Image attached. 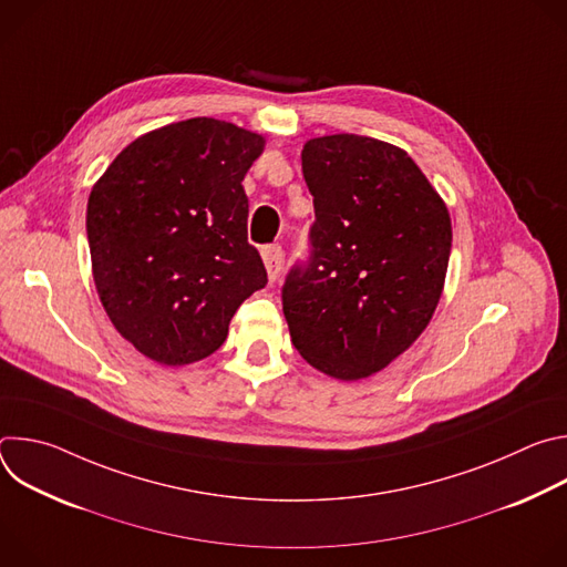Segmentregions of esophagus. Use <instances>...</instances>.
I'll list each match as a JSON object with an SVG mask.
<instances>
[{
    "mask_svg": "<svg viewBox=\"0 0 567 567\" xmlns=\"http://www.w3.org/2000/svg\"><path fill=\"white\" fill-rule=\"evenodd\" d=\"M282 247L280 245H269L262 249V260H265V267H267V274H269V280H276L280 269H282Z\"/></svg>",
    "mask_w": 567,
    "mask_h": 567,
    "instance_id": "1",
    "label": "esophagus"
}]
</instances>
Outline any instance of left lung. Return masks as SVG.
Masks as SVG:
<instances>
[{
  "instance_id": "8db88e82",
  "label": "left lung",
  "mask_w": 567,
  "mask_h": 567,
  "mask_svg": "<svg viewBox=\"0 0 567 567\" xmlns=\"http://www.w3.org/2000/svg\"><path fill=\"white\" fill-rule=\"evenodd\" d=\"M300 156L316 221L307 262L285 278L282 311L309 365L357 381L426 330L444 289L451 217L396 145L332 134L307 141Z\"/></svg>"
}]
</instances>
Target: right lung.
<instances>
[{
    "instance_id": "right-lung-1",
    "label": "right lung",
    "mask_w": 567,
    "mask_h": 567,
    "mask_svg": "<svg viewBox=\"0 0 567 567\" xmlns=\"http://www.w3.org/2000/svg\"><path fill=\"white\" fill-rule=\"evenodd\" d=\"M265 136L188 118L132 141L87 202L99 298L123 339L161 365L206 359L237 307L267 285L247 239L241 179Z\"/></svg>"
}]
</instances>
